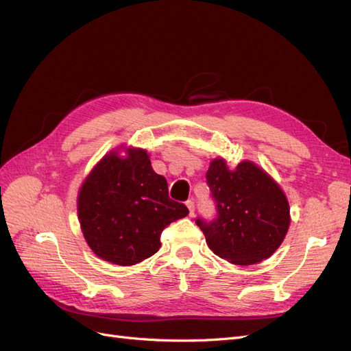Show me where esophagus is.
<instances>
[{
    "instance_id": "1",
    "label": "esophagus",
    "mask_w": 351,
    "mask_h": 351,
    "mask_svg": "<svg viewBox=\"0 0 351 351\" xmlns=\"http://www.w3.org/2000/svg\"><path fill=\"white\" fill-rule=\"evenodd\" d=\"M186 205H187V208H189L190 217H193V215H195V200H193V199H189V200L186 202Z\"/></svg>"
}]
</instances>
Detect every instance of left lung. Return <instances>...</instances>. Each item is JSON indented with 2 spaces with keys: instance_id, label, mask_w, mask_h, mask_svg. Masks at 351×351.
<instances>
[{
  "instance_id": "8db88e82",
  "label": "left lung",
  "mask_w": 351,
  "mask_h": 351,
  "mask_svg": "<svg viewBox=\"0 0 351 351\" xmlns=\"http://www.w3.org/2000/svg\"><path fill=\"white\" fill-rule=\"evenodd\" d=\"M206 182L217 219L197 218L208 247L234 265H253L277 250L290 227V205L275 180L252 161L230 169L224 158L210 162Z\"/></svg>"
}]
</instances>
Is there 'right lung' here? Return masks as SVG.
<instances>
[{
	"label": "right lung",
	"mask_w": 351,
	"mask_h": 351,
	"mask_svg": "<svg viewBox=\"0 0 351 351\" xmlns=\"http://www.w3.org/2000/svg\"><path fill=\"white\" fill-rule=\"evenodd\" d=\"M187 214L186 205L169 199L165 177L154 171L141 147L105 155L77 196L84 240L97 256L121 267L151 258L161 247L162 230Z\"/></svg>",
	"instance_id": "1"
}]
</instances>
